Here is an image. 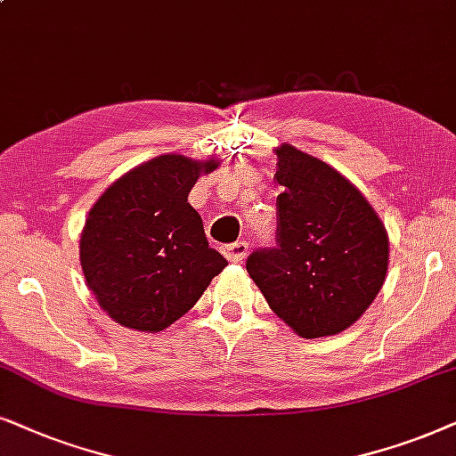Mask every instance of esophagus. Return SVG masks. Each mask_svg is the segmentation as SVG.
<instances>
[{"instance_id":"1","label":"esophagus","mask_w":456,"mask_h":456,"mask_svg":"<svg viewBox=\"0 0 456 456\" xmlns=\"http://www.w3.org/2000/svg\"><path fill=\"white\" fill-rule=\"evenodd\" d=\"M224 258L232 260V263H241L248 256V244L246 241H235V244L223 246Z\"/></svg>"}]
</instances>
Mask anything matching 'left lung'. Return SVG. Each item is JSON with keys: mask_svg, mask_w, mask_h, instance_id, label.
<instances>
[{"mask_svg": "<svg viewBox=\"0 0 456 456\" xmlns=\"http://www.w3.org/2000/svg\"><path fill=\"white\" fill-rule=\"evenodd\" d=\"M277 246L254 250L246 269L273 313L298 336H336L379 294L387 233L365 196L319 158L277 148Z\"/></svg>", "mask_w": 456, "mask_h": 456, "instance_id": "8db88e82", "label": "left lung"}]
</instances>
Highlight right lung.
Instances as JSON below:
<instances>
[{
    "label": "right lung",
    "mask_w": 456,
    "mask_h": 456,
    "mask_svg": "<svg viewBox=\"0 0 456 456\" xmlns=\"http://www.w3.org/2000/svg\"><path fill=\"white\" fill-rule=\"evenodd\" d=\"M216 165L158 156L123 175L89 210L81 266L95 300L117 323L162 331L227 266L187 202L200 175Z\"/></svg>",
    "instance_id": "obj_1"
}]
</instances>
